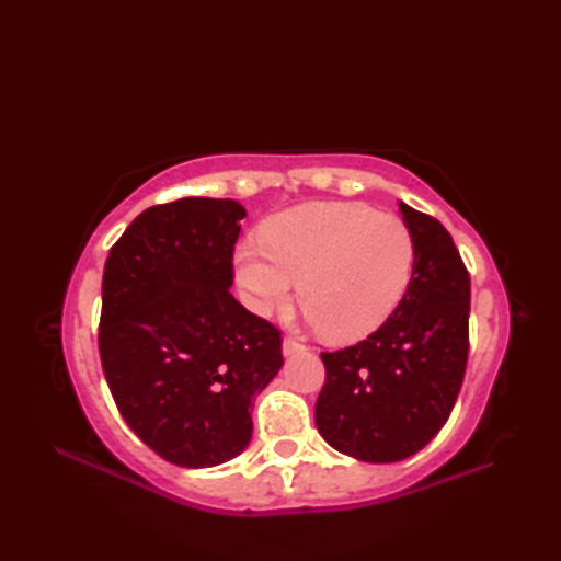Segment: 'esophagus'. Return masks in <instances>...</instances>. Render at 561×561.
Returning a JSON list of instances; mask_svg holds the SVG:
<instances>
[{"label": "esophagus", "mask_w": 561, "mask_h": 561, "mask_svg": "<svg viewBox=\"0 0 561 561\" xmlns=\"http://www.w3.org/2000/svg\"><path fill=\"white\" fill-rule=\"evenodd\" d=\"M306 350V344L301 342V340H296V337H284V342H282V352L284 354H299V352H304Z\"/></svg>", "instance_id": "obj_1"}]
</instances>
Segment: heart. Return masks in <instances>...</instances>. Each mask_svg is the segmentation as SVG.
<instances>
[{
    "instance_id": "heart-1",
    "label": "heart",
    "mask_w": 561,
    "mask_h": 561,
    "mask_svg": "<svg viewBox=\"0 0 561 561\" xmlns=\"http://www.w3.org/2000/svg\"><path fill=\"white\" fill-rule=\"evenodd\" d=\"M414 238L396 214L364 202H308L260 229L238 250V284L260 313L299 299L325 337L359 340L386 323L408 291Z\"/></svg>"
}]
</instances>
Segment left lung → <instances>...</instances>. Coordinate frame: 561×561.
<instances>
[{
    "label": "left lung",
    "mask_w": 561,
    "mask_h": 561,
    "mask_svg": "<svg viewBox=\"0 0 561 561\" xmlns=\"http://www.w3.org/2000/svg\"><path fill=\"white\" fill-rule=\"evenodd\" d=\"M414 238L410 287L366 340L323 352L316 426L332 448L366 462H398L450 416L470 350V274L438 219L402 205Z\"/></svg>",
    "instance_id": "left-lung-1"
}]
</instances>
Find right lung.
<instances>
[{
	"mask_svg": "<svg viewBox=\"0 0 561 561\" xmlns=\"http://www.w3.org/2000/svg\"><path fill=\"white\" fill-rule=\"evenodd\" d=\"M236 199L183 197L127 226L105 260L99 352L129 428L181 468L236 458L282 332L233 299Z\"/></svg>",
	"mask_w": 561,
	"mask_h": 561,
	"instance_id": "1",
	"label": "right lung"
}]
</instances>
